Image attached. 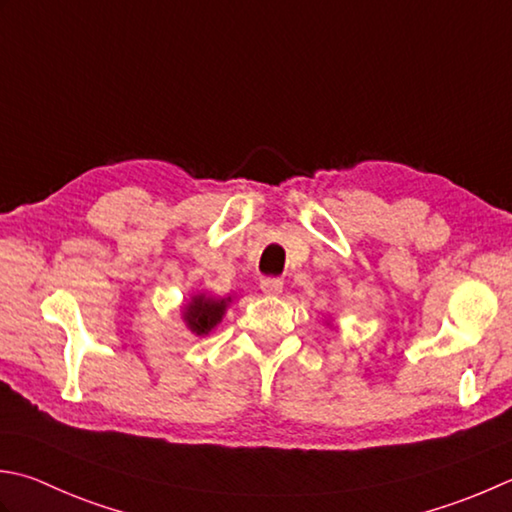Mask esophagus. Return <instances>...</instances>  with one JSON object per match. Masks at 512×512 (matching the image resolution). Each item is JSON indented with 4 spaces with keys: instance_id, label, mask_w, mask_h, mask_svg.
Here are the masks:
<instances>
[{
    "instance_id": "34e87169",
    "label": "esophagus",
    "mask_w": 512,
    "mask_h": 512,
    "mask_svg": "<svg viewBox=\"0 0 512 512\" xmlns=\"http://www.w3.org/2000/svg\"><path fill=\"white\" fill-rule=\"evenodd\" d=\"M259 288H262L264 295H279L284 290V282L282 279H275V277H266L262 279V284H259Z\"/></svg>"
}]
</instances>
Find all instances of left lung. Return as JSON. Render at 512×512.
I'll return each instance as SVG.
<instances>
[{"mask_svg":"<svg viewBox=\"0 0 512 512\" xmlns=\"http://www.w3.org/2000/svg\"><path fill=\"white\" fill-rule=\"evenodd\" d=\"M326 326H333V319H330V317H328V319H326Z\"/></svg>","mask_w":512,"mask_h":512,"instance_id":"left-lung-1","label":"left lung"}]
</instances>
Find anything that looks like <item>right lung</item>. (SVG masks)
I'll return each mask as SVG.
<instances>
[{
	"mask_svg": "<svg viewBox=\"0 0 512 512\" xmlns=\"http://www.w3.org/2000/svg\"><path fill=\"white\" fill-rule=\"evenodd\" d=\"M230 304H233V295L213 297L202 290V293L190 295L188 302H184L182 308H179V315H182V322L190 333L197 337H206L222 324Z\"/></svg>",
	"mask_w": 512,
	"mask_h": 512,
	"instance_id": "obj_1",
	"label": "right lung"
}]
</instances>
